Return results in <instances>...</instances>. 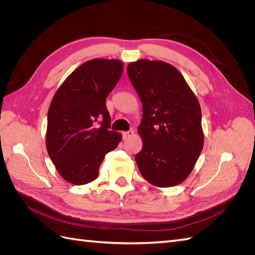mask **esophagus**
I'll use <instances>...</instances> for the list:
<instances>
[{
    "label": "esophagus",
    "mask_w": 255,
    "mask_h": 255,
    "mask_svg": "<svg viewBox=\"0 0 255 255\" xmlns=\"http://www.w3.org/2000/svg\"><path fill=\"white\" fill-rule=\"evenodd\" d=\"M134 135V130H128V132H123L122 133V136H123V139L125 140H127V139H128V138H130Z\"/></svg>",
    "instance_id": "1"
}]
</instances>
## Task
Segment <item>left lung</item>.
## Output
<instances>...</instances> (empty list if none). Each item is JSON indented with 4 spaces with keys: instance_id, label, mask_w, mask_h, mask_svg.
Segmentation results:
<instances>
[{
    "instance_id": "8db88e82",
    "label": "left lung",
    "mask_w": 255,
    "mask_h": 255,
    "mask_svg": "<svg viewBox=\"0 0 255 255\" xmlns=\"http://www.w3.org/2000/svg\"><path fill=\"white\" fill-rule=\"evenodd\" d=\"M128 75L142 103L138 169L153 186H176L187 179L203 149L198 98L181 72L165 61L138 59L128 64Z\"/></svg>"
}]
</instances>
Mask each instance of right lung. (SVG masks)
Here are the masks:
<instances>
[{"mask_svg": "<svg viewBox=\"0 0 255 255\" xmlns=\"http://www.w3.org/2000/svg\"><path fill=\"white\" fill-rule=\"evenodd\" d=\"M122 72L119 59L88 60L68 76L52 99L45 145L56 170L69 183L95 181L105 155L122 139L121 134L109 129L105 102ZM98 122L102 125L97 126Z\"/></svg>", "mask_w": 255, "mask_h": 255, "instance_id": "obj_1", "label": "right lung"}]
</instances>
